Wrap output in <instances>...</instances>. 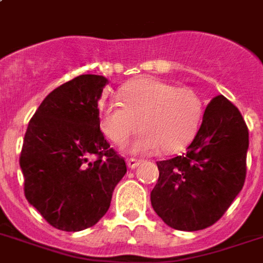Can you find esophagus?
<instances>
[{
  "mask_svg": "<svg viewBox=\"0 0 263 263\" xmlns=\"http://www.w3.org/2000/svg\"><path fill=\"white\" fill-rule=\"evenodd\" d=\"M141 162L138 161V160H136V158H129V160H127V166H129L130 169H134V168H137V166L140 165Z\"/></svg>",
  "mask_w": 263,
  "mask_h": 263,
  "instance_id": "obj_1",
  "label": "esophagus"
}]
</instances>
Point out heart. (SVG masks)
<instances>
[{"label": "heart", "mask_w": 263, "mask_h": 263, "mask_svg": "<svg viewBox=\"0 0 263 263\" xmlns=\"http://www.w3.org/2000/svg\"><path fill=\"white\" fill-rule=\"evenodd\" d=\"M121 102L101 106V127L117 145H125L138 129L137 153L175 151L195 136L201 119V101L194 90L172 87L161 80L142 79L121 91Z\"/></svg>", "instance_id": "1"}]
</instances>
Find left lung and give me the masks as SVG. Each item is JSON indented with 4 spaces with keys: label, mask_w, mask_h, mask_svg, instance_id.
<instances>
[{
    "label": "left lung",
    "mask_w": 263,
    "mask_h": 263,
    "mask_svg": "<svg viewBox=\"0 0 263 263\" xmlns=\"http://www.w3.org/2000/svg\"><path fill=\"white\" fill-rule=\"evenodd\" d=\"M249 129L223 95L205 107L194 141L181 156L158 161L152 207L175 230L197 231L222 218L246 179Z\"/></svg>",
    "instance_id": "obj_1"
}]
</instances>
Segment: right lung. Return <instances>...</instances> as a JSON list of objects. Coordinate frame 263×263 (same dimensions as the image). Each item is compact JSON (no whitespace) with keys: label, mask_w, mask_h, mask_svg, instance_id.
<instances>
[{"label":"right lung","mask_w":263,"mask_h":263,"mask_svg":"<svg viewBox=\"0 0 263 263\" xmlns=\"http://www.w3.org/2000/svg\"><path fill=\"white\" fill-rule=\"evenodd\" d=\"M106 84L105 77L88 73L59 86L41 102L24 137V194L62 231L97 224L126 173V162L99 127L98 101Z\"/></svg>","instance_id":"1"}]
</instances>
